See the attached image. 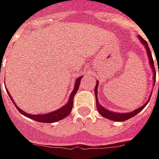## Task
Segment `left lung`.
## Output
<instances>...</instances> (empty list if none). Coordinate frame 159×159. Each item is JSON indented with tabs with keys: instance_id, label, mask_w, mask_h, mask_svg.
<instances>
[{
	"instance_id": "obj_1",
	"label": "left lung",
	"mask_w": 159,
	"mask_h": 159,
	"mask_svg": "<svg viewBox=\"0 0 159 159\" xmlns=\"http://www.w3.org/2000/svg\"><path fill=\"white\" fill-rule=\"evenodd\" d=\"M140 40H141L142 44L145 45V49H146V52H147V55L149 57V60H150V64H151V66H152V69L153 70V72H154V84H155V81H156V72H155V68H154V62H153V58L152 56V53H151V51H150L149 46H148V44L147 42L143 39L142 37H139ZM158 72H159V68H158ZM97 86H98V83L96 84L95 89V98H96V101H97ZM151 98V97H150ZM147 102L145 103L144 106L140 107H139L138 109L136 110L133 111L131 113H125V114H118V113H114V112H111V111L107 110L106 108H104L103 107L101 106V104H99L97 102V110L99 111V113L102 115L104 118L109 119L111 120H114V121H124V120H126L128 119L132 118L135 116L138 113H139L142 109H144V107H145V105L147 104Z\"/></svg>"
}]
</instances>
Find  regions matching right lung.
Listing matches in <instances>:
<instances>
[{
	"instance_id": "right-lung-1",
	"label": "right lung",
	"mask_w": 159,
	"mask_h": 159,
	"mask_svg": "<svg viewBox=\"0 0 159 159\" xmlns=\"http://www.w3.org/2000/svg\"><path fill=\"white\" fill-rule=\"evenodd\" d=\"M81 79H82V76H80V77H78V78L76 79V83H75V88H74L72 93L70 94V96L68 102L66 103V105H64L63 107H61L60 109L54 111V112H52V113H50V114H37V115H34V114L25 113V111H23L22 109H20V108H19V107H17V105H15V103L14 102V101H13V99L11 97V95H9L8 90H7V94H8V95L10 96L12 102H14V104L15 105V107H16V108H17L18 110H19V112L21 114L25 115V116L28 117V118L32 119V120H36V121L44 122V123H53V122L58 121V120H60L62 119L67 117L69 114H70V112H71L72 110V107H73V99H74V96H75L76 93L77 92V90H78V89H79Z\"/></svg>"
}]
</instances>
